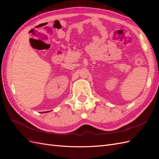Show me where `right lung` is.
<instances>
[{"mask_svg": "<svg viewBox=\"0 0 159 159\" xmlns=\"http://www.w3.org/2000/svg\"><path fill=\"white\" fill-rule=\"evenodd\" d=\"M46 112H49V111H46ZM46 112H43V113H46Z\"/></svg>", "mask_w": 159, "mask_h": 159, "instance_id": "obj_1", "label": "right lung"}]
</instances>
